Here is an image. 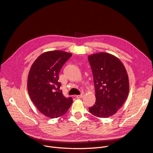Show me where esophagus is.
<instances>
[{"instance_id":"34e87169","label":"esophagus","mask_w":153,"mask_h":153,"mask_svg":"<svg viewBox=\"0 0 153 153\" xmlns=\"http://www.w3.org/2000/svg\"><path fill=\"white\" fill-rule=\"evenodd\" d=\"M84 93H82V94H80V95H77V96H76V98H82V97H84Z\"/></svg>"}]
</instances>
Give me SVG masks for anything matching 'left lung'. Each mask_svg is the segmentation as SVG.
I'll return each mask as SVG.
<instances>
[{
  "instance_id": "obj_1",
  "label": "left lung",
  "mask_w": 153,
  "mask_h": 153,
  "mask_svg": "<svg viewBox=\"0 0 153 153\" xmlns=\"http://www.w3.org/2000/svg\"><path fill=\"white\" fill-rule=\"evenodd\" d=\"M95 88L96 102L89 112L99 118L114 115L126 100L129 92L127 71L115 56L100 52L88 56Z\"/></svg>"
}]
</instances>
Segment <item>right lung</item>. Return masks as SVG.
Masks as SVG:
<instances>
[{
  "mask_svg": "<svg viewBox=\"0 0 153 153\" xmlns=\"http://www.w3.org/2000/svg\"><path fill=\"white\" fill-rule=\"evenodd\" d=\"M72 53L54 50L43 53L32 64L27 77L28 94L42 114L50 118L64 115L72 103V98L63 95L59 74Z\"/></svg>",
  "mask_w": 153,
  "mask_h": 153,
  "instance_id": "obj_1",
  "label": "right lung"
}]
</instances>
